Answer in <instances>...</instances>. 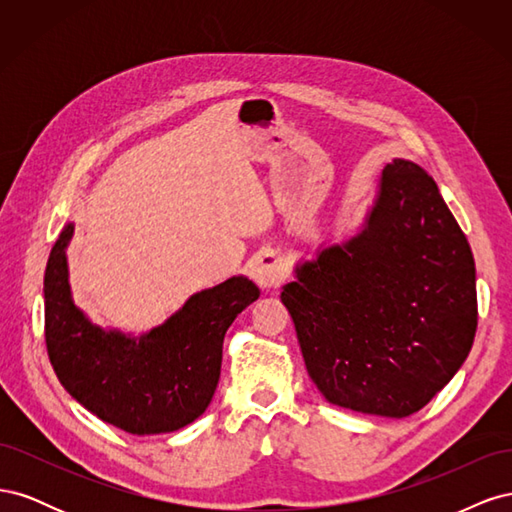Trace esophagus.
Segmentation results:
<instances>
[{
	"instance_id": "1",
	"label": "esophagus",
	"mask_w": 512,
	"mask_h": 512,
	"mask_svg": "<svg viewBox=\"0 0 512 512\" xmlns=\"http://www.w3.org/2000/svg\"><path fill=\"white\" fill-rule=\"evenodd\" d=\"M254 280L262 290H273L286 280V262L277 254L262 256L254 271Z\"/></svg>"
}]
</instances>
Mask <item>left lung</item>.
I'll return each mask as SVG.
<instances>
[{
	"mask_svg": "<svg viewBox=\"0 0 512 512\" xmlns=\"http://www.w3.org/2000/svg\"><path fill=\"white\" fill-rule=\"evenodd\" d=\"M282 303L329 404L404 418L427 406L472 350L470 243L436 181L395 158L361 226L301 258Z\"/></svg>",
	"mask_w": 512,
	"mask_h": 512,
	"instance_id": "1",
	"label": "left lung"
}]
</instances>
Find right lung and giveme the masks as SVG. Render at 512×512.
<instances>
[{
	"label": "right lung",
	"mask_w": 512,
	"mask_h": 512,
	"mask_svg": "<svg viewBox=\"0 0 512 512\" xmlns=\"http://www.w3.org/2000/svg\"><path fill=\"white\" fill-rule=\"evenodd\" d=\"M55 241L44 271L46 350L61 386L79 404L134 436L170 433L209 408L220 382L224 335L258 297L245 275L194 292L175 314L143 333L102 329L74 303L68 245Z\"/></svg>",
	"instance_id": "obj_1"
}]
</instances>
